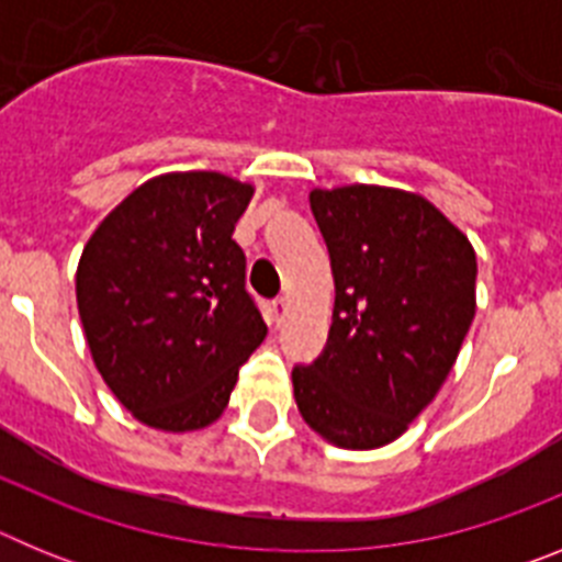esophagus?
Segmentation results:
<instances>
[{
  "mask_svg": "<svg viewBox=\"0 0 562 562\" xmlns=\"http://www.w3.org/2000/svg\"><path fill=\"white\" fill-rule=\"evenodd\" d=\"M286 312H290V301H286V297H278V301H272V321H276V326L284 324Z\"/></svg>",
  "mask_w": 562,
  "mask_h": 562,
  "instance_id": "1",
  "label": "esophagus"
}]
</instances>
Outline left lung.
<instances>
[{
  "label": "left lung",
  "instance_id": "8db88e82",
  "mask_svg": "<svg viewBox=\"0 0 562 562\" xmlns=\"http://www.w3.org/2000/svg\"><path fill=\"white\" fill-rule=\"evenodd\" d=\"M335 310L312 366L292 369L297 411L335 448H385L448 380L475 317V250L422 193L312 188Z\"/></svg>",
  "mask_w": 562,
  "mask_h": 562
}]
</instances>
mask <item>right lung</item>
Listing matches in <instances>:
<instances>
[{"label":"right lung","mask_w":562,"mask_h":562,"mask_svg":"<svg viewBox=\"0 0 562 562\" xmlns=\"http://www.w3.org/2000/svg\"><path fill=\"white\" fill-rule=\"evenodd\" d=\"M250 182L171 171L134 188L83 245L78 315L98 374L154 430L220 419L267 324L245 290L233 227Z\"/></svg>","instance_id":"1"}]
</instances>
